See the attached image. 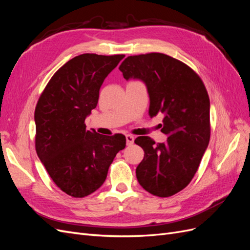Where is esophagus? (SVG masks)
<instances>
[{
    "label": "esophagus",
    "instance_id": "obj_1",
    "mask_svg": "<svg viewBox=\"0 0 250 250\" xmlns=\"http://www.w3.org/2000/svg\"><path fill=\"white\" fill-rule=\"evenodd\" d=\"M133 142H134V139H133L132 135H130V134H127V135H126V143H127V145H128V146L132 145Z\"/></svg>",
    "mask_w": 250,
    "mask_h": 250
}]
</instances>
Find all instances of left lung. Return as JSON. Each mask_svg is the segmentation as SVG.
<instances>
[{"instance_id": "obj_1", "label": "left lung", "mask_w": 250, "mask_h": 250, "mask_svg": "<svg viewBox=\"0 0 250 250\" xmlns=\"http://www.w3.org/2000/svg\"><path fill=\"white\" fill-rule=\"evenodd\" d=\"M126 80L146 83L149 116L165 115L167 142L139 137L144 150L135 173L139 184L157 197H170L191 183L210 138L209 98L203 81L190 66L163 53L128 56L119 66Z\"/></svg>"}]
</instances>
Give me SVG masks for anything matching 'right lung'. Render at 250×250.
I'll return each instance as SVG.
<instances>
[{
	"label": "right lung",
	"instance_id": "right-lung-1",
	"mask_svg": "<svg viewBox=\"0 0 250 250\" xmlns=\"http://www.w3.org/2000/svg\"><path fill=\"white\" fill-rule=\"evenodd\" d=\"M124 57L86 53L72 58L53 75L37 101L36 153L54 184L72 197L98 190L126 146L125 135H102L84 123L97 106L104 79Z\"/></svg>",
	"mask_w": 250,
	"mask_h": 250
}]
</instances>
